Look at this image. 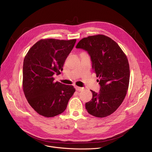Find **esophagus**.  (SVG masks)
<instances>
[{
	"label": "esophagus",
	"instance_id": "esophagus-1",
	"mask_svg": "<svg viewBox=\"0 0 152 152\" xmlns=\"http://www.w3.org/2000/svg\"><path fill=\"white\" fill-rule=\"evenodd\" d=\"M75 88H76V90L77 91H80L83 90V88L79 87V86H75Z\"/></svg>",
	"mask_w": 152,
	"mask_h": 152
}]
</instances>
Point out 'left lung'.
<instances>
[{
  "instance_id": "1",
  "label": "left lung",
  "mask_w": 152,
  "mask_h": 152,
  "mask_svg": "<svg viewBox=\"0 0 152 152\" xmlns=\"http://www.w3.org/2000/svg\"><path fill=\"white\" fill-rule=\"evenodd\" d=\"M76 48L90 54L101 86L99 93L91 90L93 98L85 103L86 110L96 117L109 116L118 109L127 94L130 79L127 58L115 41L102 34L82 38Z\"/></svg>"
}]
</instances>
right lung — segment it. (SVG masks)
I'll use <instances>...</instances> for the list:
<instances>
[{
	"label": "right lung",
	"instance_id": "obj_1",
	"mask_svg": "<svg viewBox=\"0 0 152 152\" xmlns=\"http://www.w3.org/2000/svg\"><path fill=\"white\" fill-rule=\"evenodd\" d=\"M76 39H41L26 55L23 66L22 86L31 106L47 118L62 113L75 92L72 85L54 82L53 75L61 74Z\"/></svg>",
	"mask_w": 152,
	"mask_h": 152
}]
</instances>
